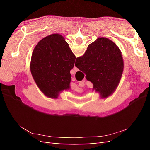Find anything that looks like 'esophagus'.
Listing matches in <instances>:
<instances>
[{
    "mask_svg": "<svg viewBox=\"0 0 150 150\" xmlns=\"http://www.w3.org/2000/svg\"><path fill=\"white\" fill-rule=\"evenodd\" d=\"M74 71H76H76H78V70H79V69H78V68H77L75 66H74Z\"/></svg>",
    "mask_w": 150,
    "mask_h": 150,
    "instance_id": "esophagus-1",
    "label": "esophagus"
}]
</instances>
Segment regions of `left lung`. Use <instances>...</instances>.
<instances>
[{
    "label": "left lung",
    "instance_id": "obj_1",
    "mask_svg": "<svg viewBox=\"0 0 150 150\" xmlns=\"http://www.w3.org/2000/svg\"><path fill=\"white\" fill-rule=\"evenodd\" d=\"M76 57L60 34H54L40 40L30 61V71L36 84L46 96L57 98L59 93L69 89L70 71Z\"/></svg>",
    "mask_w": 150,
    "mask_h": 150
}]
</instances>
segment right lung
Listing matches in <instances>:
<instances>
[{
	"label": "right lung",
	"mask_w": 150,
	"mask_h": 150,
	"mask_svg": "<svg viewBox=\"0 0 150 150\" xmlns=\"http://www.w3.org/2000/svg\"><path fill=\"white\" fill-rule=\"evenodd\" d=\"M75 66L93 84V89L103 98L113 93L118 85L124 68L120 49L115 43L100 38L90 44L84 56L78 57Z\"/></svg>",
	"instance_id": "right-lung-1"
}]
</instances>
